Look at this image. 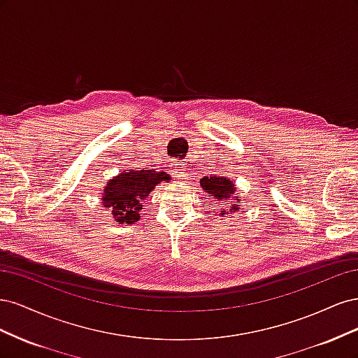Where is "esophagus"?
Masks as SVG:
<instances>
[{
	"instance_id": "esophagus-1",
	"label": "esophagus",
	"mask_w": 358,
	"mask_h": 358,
	"mask_svg": "<svg viewBox=\"0 0 358 358\" xmlns=\"http://www.w3.org/2000/svg\"><path fill=\"white\" fill-rule=\"evenodd\" d=\"M175 171H173V175H175V178L176 179H179V180H183V179H187L188 178V175H187V170H185V164H183L182 161H179V159H176L175 161Z\"/></svg>"
}]
</instances>
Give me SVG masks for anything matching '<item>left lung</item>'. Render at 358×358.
<instances>
[{
    "instance_id": "obj_1",
    "label": "left lung",
    "mask_w": 358,
    "mask_h": 358,
    "mask_svg": "<svg viewBox=\"0 0 358 358\" xmlns=\"http://www.w3.org/2000/svg\"><path fill=\"white\" fill-rule=\"evenodd\" d=\"M201 188L210 194V197L216 200H233V194H234V183L227 179L225 176H204L201 180ZM234 204H231L230 210H237V206L241 203L239 197H234ZM221 215H225V210L221 209Z\"/></svg>"
}]
</instances>
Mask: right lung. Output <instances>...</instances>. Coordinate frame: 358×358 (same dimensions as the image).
<instances>
[{"mask_svg":"<svg viewBox=\"0 0 358 358\" xmlns=\"http://www.w3.org/2000/svg\"><path fill=\"white\" fill-rule=\"evenodd\" d=\"M170 178L164 171L157 173L152 170L124 171L121 176L109 180L103 194V203L110 208L115 221L121 224H133L138 221L140 210L143 209L142 200L152 192L159 180Z\"/></svg>","mask_w":358,"mask_h":358,"instance_id":"1","label":"right lung"}]
</instances>
